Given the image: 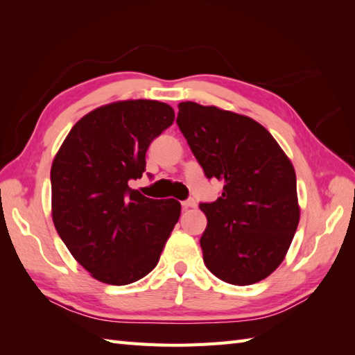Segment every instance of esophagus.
Masks as SVG:
<instances>
[{
    "label": "esophagus",
    "mask_w": 355,
    "mask_h": 355,
    "mask_svg": "<svg viewBox=\"0 0 355 355\" xmlns=\"http://www.w3.org/2000/svg\"><path fill=\"white\" fill-rule=\"evenodd\" d=\"M182 206L184 207V209H192V207H197V201L195 200H186V201H183L182 202Z\"/></svg>",
    "instance_id": "esophagus-1"
}]
</instances>
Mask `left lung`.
I'll list each match as a JSON object with an SVG mask.
<instances>
[{"mask_svg": "<svg viewBox=\"0 0 355 355\" xmlns=\"http://www.w3.org/2000/svg\"><path fill=\"white\" fill-rule=\"evenodd\" d=\"M177 123L206 177L224 184L220 198L200 205L206 267L233 285L262 281L281 266L299 224L290 158L256 120L214 105L178 103Z\"/></svg>", "mask_w": 355, "mask_h": 355, "instance_id": "obj_1", "label": "left lung"}]
</instances>
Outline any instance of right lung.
I'll return each instance as SVG.
<instances>
[{
    "mask_svg": "<svg viewBox=\"0 0 355 355\" xmlns=\"http://www.w3.org/2000/svg\"><path fill=\"white\" fill-rule=\"evenodd\" d=\"M175 119L168 103L119 101L71 128L51 164L53 224L73 258L97 281L126 285L157 266L177 224V200H153L128 183Z\"/></svg>",
    "mask_w": 355,
    "mask_h": 355,
    "instance_id": "add662e5",
    "label": "right lung"
}]
</instances>
